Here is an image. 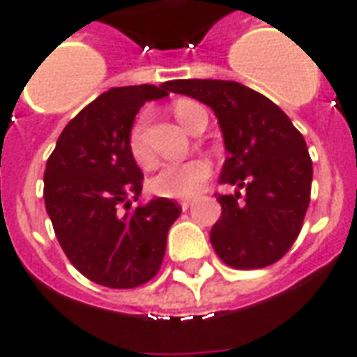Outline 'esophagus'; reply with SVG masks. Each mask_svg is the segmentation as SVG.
<instances>
[{
	"label": "esophagus",
	"instance_id": "34e87169",
	"mask_svg": "<svg viewBox=\"0 0 357 357\" xmlns=\"http://www.w3.org/2000/svg\"><path fill=\"white\" fill-rule=\"evenodd\" d=\"M195 203V201H193V199H183V201H181V208H183V211H187V208H189V206H191V204Z\"/></svg>",
	"mask_w": 357,
	"mask_h": 357
}]
</instances>
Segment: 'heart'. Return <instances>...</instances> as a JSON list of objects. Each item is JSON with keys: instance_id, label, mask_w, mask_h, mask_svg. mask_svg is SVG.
<instances>
[{"instance_id": "1", "label": "heart", "mask_w": 357, "mask_h": 357, "mask_svg": "<svg viewBox=\"0 0 357 357\" xmlns=\"http://www.w3.org/2000/svg\"><path fill=\"white\" fill-rule=\"evenodd\" d=\"M199 112L203 108L191 100H181L176 104L174 114L179 119V123L185 127L187 131H191L195 126V119ZM129 153L133 156V160L141 168H151L153 166V153L146 146L143 135V119H139L135 126L129 131ZM213 166L211 162L204 158H191L185 162H172L164 164L160 170L154 174L149 187L151 191L160 197H174V199H183V197H193L204 185V181L211 178Z\"/></svg>"}]
</instances>
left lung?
Segmentation results:
<instances>
[{"mask_svg": "<svg viewBox=\"0 0 357 357\" xmlns=\"http://www.w3.org/2000/svg\"><path fill=\"white\" fill-rule=\"evenodd\" d=\"M168 89L211 106L228 153L220 183L245 189L243 197H216V255L234 268L276 263L300 236L309 206L313 166L303 135L273 100L236 81L178 79Z\"/></svg>", "mask_w": 357, "mask_h": 357, "instance_id": "1", "label": "left lung"}]
</instances>
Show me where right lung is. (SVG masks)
Here are the masks:
<instances>
[{
  "label": "right lung",
  "instance_id": "add662e5",
  "mask_svg": "<svg viewBox=\"0 0 357 357\" xmlns=\"http://www.w3.org/2000/svg\"><path fill=\"white\" fill-rule=\"evenodd\" d=\"M168 92V83L102 92L67 123L46 162L44 201L57 241L75 268L100 286L121 290L154 278L181 213L166 197L135 206L143 172L129 153L139 108Z\"/></svg>",
  "mask_w": 357,
  "mask_h": 357
}]
</instances>
